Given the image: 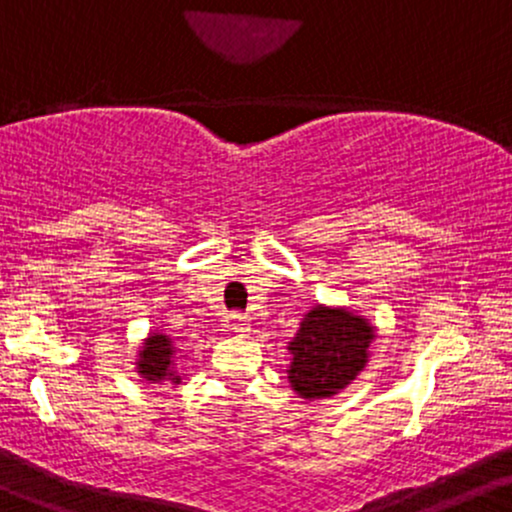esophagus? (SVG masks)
<instances>
[{
    "label": "esophagus",
    "mask_w": 512,
    "mask_h": 512,
    "mask_svg": "<svg viewBox=\"0 0 512 512\" xmlns=\"http://www.w3.org/2000/svg\"><path fill=\"white\" fill-rule=\"evenodd\" d=\"M228 328L230 333L235 335H247L250 333V320H247V316H240V313H233V316L228 318Z\"/></svg>",
    "instance_id": "obj_1"
}]
</instances>
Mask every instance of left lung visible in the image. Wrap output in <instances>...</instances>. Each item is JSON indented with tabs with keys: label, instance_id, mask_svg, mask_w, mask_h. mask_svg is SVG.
<instances>
[{
	"label": "left lung",
	"instance_id": "1",
	"mask_svg": "<svg viewBox=\"0 0 512 512\" xmlns=\"http://www.w3.org/2000/svg\"><path fill=\"white\" fill-rule=\"evenodd\" d=\"M376 328L347 306L316 303L291 338L286 379L303 401L333 398L367 367Z\"/></svg>",
	"mask_w": 512,
	"mask_h": 512
}]
</instances>
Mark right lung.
Listing matches in <instances>:
<instances>
[{
    "mask_svg": "<svg viewBox=\"0 0 512 512\" xmlns=\"http://www.w3.org/2000/svg\"><path fill=\"white\" fill-rule=\"evenodd\" d=\"M179 347L174 338L162 330H150L140 342L136 352V372L145 384H172L182 381V372L177 369Z\"/></svg>",
    "mask_w": 512,
    "mask_h": 512,
    "instance_id": "obj_1",
    "label": "right lung"
}]
</instances>
